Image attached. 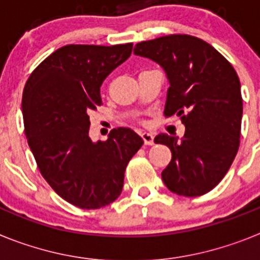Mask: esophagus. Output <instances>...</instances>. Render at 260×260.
<instances>
[{
    "label": "esophagus",
    "instance_id": "34e87169",
    "mask_svg": "<svg viewBox=\"0 0 260 260\" xmlns=\"http://www.w3.org/2000/svg\"><path fill=\"white\" fill-rule=\"evenodd\" d=\"M141 135H142V139H143V142L146 146H152L153 139H155L153 134H151V133H142Z\"/></svg>",
    "mask_w": 260,
    "mask_h": 260
}]
</instances>
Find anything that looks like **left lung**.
I'll list each match as a JSON object with an SVG mask.
<instances>
[{"label": "left lung", "instance_id": "8db88e82", "mask_svg": "<svg viewBox=\"0 0 260 260\" xmlns=\"http://www.w3.org/2000/svg\"><path fill=\"white\" fill-rule=\"evenodd\" d=\"M137 56L157 62L169 80L164 114L178 116L185 135L158 134L171 148L161 173L165 186L182 197L211 191L237 155L242 119L238 75L212 45L190 35H168L138 43Z\"/></svg>", "mask_w": 260, "mask_h": 260}]
</instances>
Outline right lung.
Instances as JSON below:
<instances>
[{"instance_id": "add662e5", "label": "right lung", "mask_w": 260, "mask_h": 260, "mask_svg": "<svg viewBox=\"0 0 260 260\" xmlns=\"http://www.w3.org/2000/svg\"><path fill=\"white\" fill-rule=\"evenodd\" d=\"M133 44L65 45L32 71L22 98L27 142L41 176L54 191L84 210L113 203L130 158L143 144L132 128L91 141V110L103 104L105 78L130 57Z\"/></svg>"}]
</instances>
